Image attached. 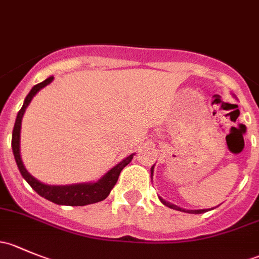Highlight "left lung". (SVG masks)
<instances>
[{
	"label": "left lung",
	"instance_id": "8db88e82",
	"mask_svg": "<svg viewBox=\"0 0 259 259\" xmlns=\"http://www.w3.org/2000/svg\"><path fill=\"white\" fill-rule=\"evenodd\" d=\"M150 171H151V177H153V173H154V165L151 166ZM159 200H160V202L163 203L164 205H166V207L171 208V209L179 210V211H184V213L200 214V213H204V211H207V210H210V209H195V210H192V209H184V208H180V207H178V205L173 204V203H170V202H166V200H165V199H163V198H161V197H159ZM211 209H213V208H211Z\"/></svg>",
	"mask_w": 259,
	"mask_h": 259
}]
</instances>
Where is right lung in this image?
<instances>
[{"instance_id":"add662e5","label":"right lung","mask_w":259,"mask_h":259,"mask_svg":"<svg viewBox=\"0 0 259 259\" xmlns=\"http://www.w3.org/2000/svg\"><path fill=\"white\" fill-rule=\"evenodd\" d=\"M52 80H54V76H50L46 80H44L42 82L37 83V85H35L32 89H31L28 95L26 96L25 101H23L22 108H21V110L18 111L16 116L14 132H12L11 144H12V151H14L15 160H16V164L18 166V170H20L21 176L23 177V179L31 185V188H32L38 195H41V197L45 198V199L50 200V202L55 203V204L79 207V205H88V204H93V203L101 202V200H104L109 194H110L111 189H113L114 185L116 184L117 178H119L121 170L130 163V161H132L133 156H134L135 154H130L129 156L122 159L120 163H117L116 165L113 166L108 173L104 174V176L99 180H96V182L77 183V184H70V185L45 184V183L40 182V180L36 179L35 177L31 176V174L27 171V169L25 168V165H23L22 159H21V151H20L21 124H22L23 114H25L27 106L30 105L33 96H35L41 89H44L45 86H48L49 83H51Z\"/></svg>"}]
</instances>
